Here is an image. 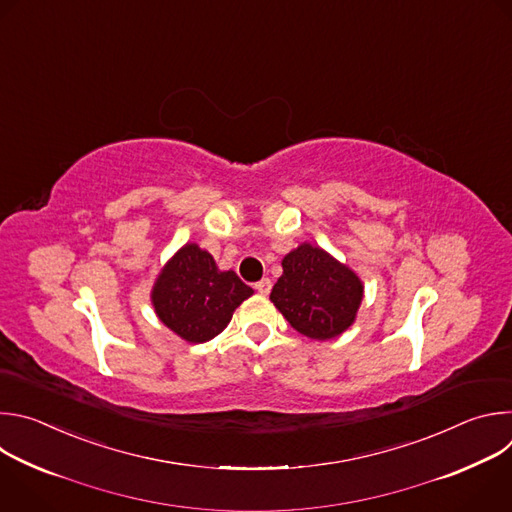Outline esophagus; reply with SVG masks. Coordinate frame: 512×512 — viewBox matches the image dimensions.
<instances>
[{
    "label": "esophagus",
    "instance_id": "34e87169",
    "mask_svg": "<svg viewBox=\"0 0 512 512\" xmlns=\"http://www.w3.org/2000/svg\"><path fill=\"white\" fill-rule=\"evenodd\" d=\"M255 289L259 291L261 296H267L269 291H271V279H269V277H263L261 281H257V283H255Z\"/></svg>",
    "mask_w": 512,
    "mask_h": 512
}]
</instances>
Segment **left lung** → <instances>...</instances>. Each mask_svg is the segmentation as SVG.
<instances>
[{"label": "left lung", "instance_id": "left-lung-1", "mask_svg": "<svg viewBox=\"0 0 512 512\" xmlns=\"http://www.w3.org/2000/svg\"><path fill=\"white\" fill-rule=\"evenodd\" d=\"M269 300L291 328L314 340L348 330L362 302V281L330 253L310 243L289 251Z\"/></svg>", "mask_w": 512, "mask_h": 512}]
</instances>
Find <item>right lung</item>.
<instances>
[{"label":"right lung","mask_w":512,"mask_h":512,"mask_svg":"<svg viewBox=\"0 0 512 512\" xmlns=\"http://www.w3.org/2000/svg\"><path fill=\"white\" fill-rule=\"evenodd\" d=\"M251 296L253 289L235 271H221L208 251L186 243L160 271L152 304L174 334L198 344L221 334Z\"/></svg>","instance_id":"add662e5"}]
</instances>
